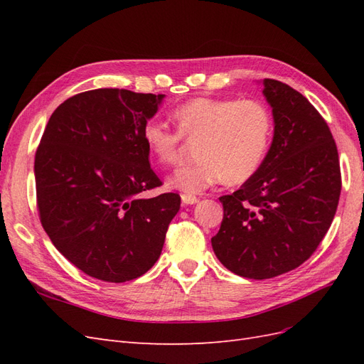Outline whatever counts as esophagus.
Returning <instances> with one entry per match:
<instances>
[{"instance_id": "esophagus-1", "label": "esophagus", "mask_w": 364, "mask_h": 364, "mask_svg": "<svg viewBox=\"0 0 364 364\" xmlns=\"http://www.w3.org/2000/svg\"><path fill=\"white\" fill-rule=\"evenodd\" d=\"M181 199H182V203H185V205H194L199 202V199H197V197L193 194H182Z\"/></svg>"}]
</instances>
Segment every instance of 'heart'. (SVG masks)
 <instances>
[{
    "label": "heart",
    "mask_w": 364,
    "mask_h": 364,
    "mask_svg": "<svg viewBox=\"0 0 364 364\" xmlns=\"http://www.w3.org/2000/svg\"><path fill=\"white\" fill-rule=\"evenodd\" d=\"M176 129L161 118H149L142 139L155 159L174 165L185 138H199V161L183 164L171 178V186L199 194L223 182L245 183L258 173L266 159L273 118L267 106L253 98L197 97L171 112Z\"/></svg>",
    "instance_id": "obj_1"
}]
</instances>
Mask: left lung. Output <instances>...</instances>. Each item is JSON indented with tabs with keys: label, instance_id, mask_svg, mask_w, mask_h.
<instances>
[{
	"label": "left lung",
	"instance_id": "8db88e82",
	"mask_svg": "<svg viewBox=\"0 0 364 364\" xmlns=\"http://www.w3.org/2000/svg\"><path fill=\"white\" fill-rule=\"evenodd\" d=\"M274 135L261 168L222 196L223 220L211 238L220 262L238 277L269 279L299 267L321 245L337 211L341 174L336 141L306 98L264 79Z\"/></svg>",
	"mask_w": 364,
	"mask_h": 364
}]
</instances>
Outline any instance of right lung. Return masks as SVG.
Segmentation results:
<instances>
[{"label": "right lung", "instance_id": "right-lung-1", "mask_svg": "<svg viewBox=\"0 0 364 364\" xmlns=\"http://www.w3.org/2000/svg\"><path fill=\"white\" fill-rule=\"evenodd\" d=\"M162 94L103 87L75 94L48 119L35 156L36 205L53 245L90 277L132 281L153 267L181 197L162 185L142 127Z\"/></svg>", "mask_w": 364, "mask_h": 364}]
</instances>
